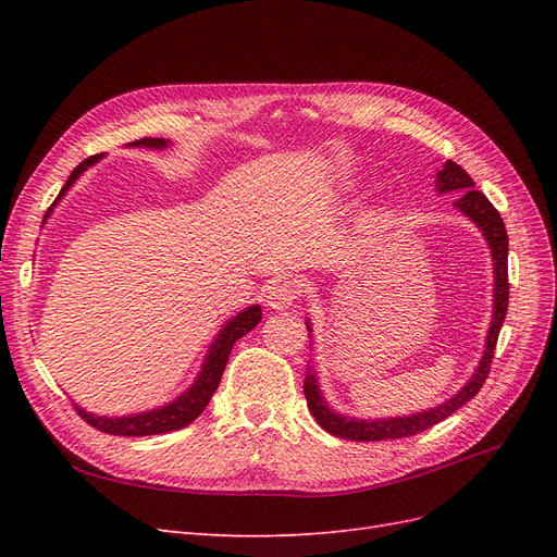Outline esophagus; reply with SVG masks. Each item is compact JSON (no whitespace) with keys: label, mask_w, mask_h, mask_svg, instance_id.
I'll use <instances>...</instances> for the list:
<instances>
[{"label":"esophagus","mask_w":557,"mask_h":557,"mask_svg":"<svg viewBox=\"0 0 557 557\" xmlns=\"http://www.w3.org/2000/svg\"><path fill=\"white\" fill-rule=\"evenodd\" d=\"M299 297V285L295 281H281L274 283L267 293V307L274 311L290 309L295 305V299Z\"/></svg>","instance_id":"34e87169"}]
</instances>
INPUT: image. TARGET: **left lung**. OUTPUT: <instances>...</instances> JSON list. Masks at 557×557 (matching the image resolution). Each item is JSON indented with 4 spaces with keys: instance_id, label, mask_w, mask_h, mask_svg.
<instances>
[{
    "instance_id": "8db88e82",
    "label": "left lung",
    "mask_w": 557,
    "mask_h": 557,
    "mask_svg": "<svg viewBox=\"0 0 557 557\" xmlns=\"http://www.w3.org/2000/svg\"><path fill=\"white\" fill-rule=\"evenodd\" d=\"M436 193L446 195V193H460V199L453 201V207L458 209L462 215H467L471 223H474L483 239L487 242V248H491L493 256V269H495V295H493V320H491V330H487L485 336V348H483V358L476 367V372L471 374V379L455 393L450 399H446L440 407H432L428 411H418L411 416H391V418H352L344 416L339 411L330 409L327 399L320 393V385L315 379L313 367L307 369V379H305V395H307V407L318 420V425L325 432L339 436V440L348 442H385V440H401V436H411L423 430H430L432 425L442 423L444 418L458 411L462 404H467L471 397H474L481 385L487 379V372H491V362H493V352L497 346V336L504 325V318H507L509 309V237H507V227H504L502 215L497 209L487 201V197L479 190H474V181L462 170L460 164H455L453 160H446V164L436 172ZM307 330L311 336V318H307Z\"/></svg>"
}]
</instances>
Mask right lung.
I'll return each mask as SVG.
<instances>
[{
    "instance_id": "right-lung-1",
    "label": "right lung",
    "mask_w": 557,
    "mask_h": 557,
    "mask_svg": "<svg viewBox=\"0 0 557 557\" xmlns=\"http://www.w3.org/2000/svg\"><path fill=\"white\" fill-rule=\"evenodd\" d=\"M170 139H153V137H146L139 141H132L127 144L129 148H153V150H162L170 146ZM104 156H90L88 160H83L76 170L72 172V176L66 178V183L62 185V190L58 195V199L53 201V207L46 211V218H50L53 209L60 205V199L66 195V190L72 188V185L81 178L83 172H88L92 164H97ZM44 218V223H46ZM262 320V309L260 305H252L244 311H239L237 315H232L227 323L218 330L215 339L211 342L205 362H201V369L197 379L193 381V385L188 391L181 393L176 399L166 401L164 407L158 409H150V411H141V413H129V416H97L92 411H86L78 404H74L78 416L86 420L88 425L97 428L99 432H107V434H115V436H148V434H162V432H174L181 430L185 425H190L193 420L207 409L209 399L213 397L218 383H221V376L225 372V364L227 358L232 352V346L237 344V339H242L244 334H248L252 327H256Z\"/></svg>"
}]
</instances>
